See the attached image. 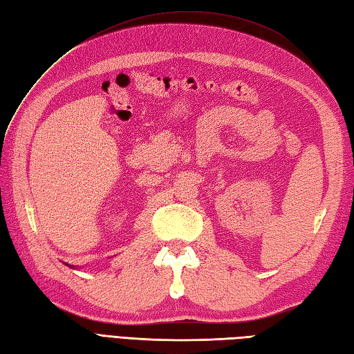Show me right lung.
I'll list each match as a JSON object with an SVG mask.
<instances>
[{"label": "right lung", "instance_id": "obj_1", "mask_svg": "<svg viewBox=\"0 0 354 354\" xmlns=\"http://www.w3.org/2000/svg\"><path fill=\"white\" fill-rule=\"evenodd\" d=\"M62 263H64L66 266H70V268H73L75 269V266H71V265H68V263H66V261H62Z\"/></svg>", "mask_w": 354, "mask_h": 354}]
</instances>
